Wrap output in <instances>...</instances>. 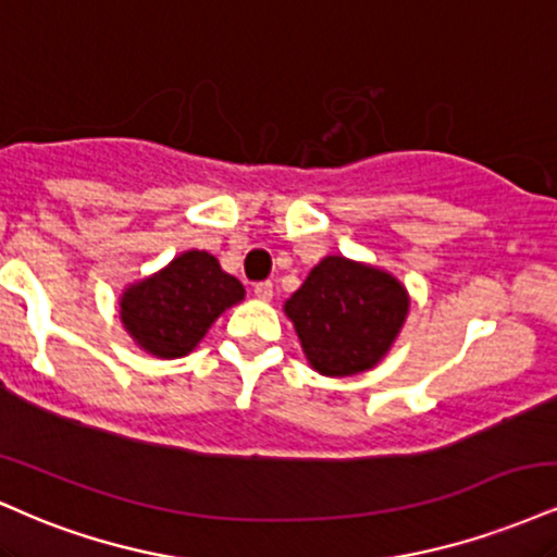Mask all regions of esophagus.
Listing matches in <instances>:
<instances>
[{"instance_id": "esophagus-1", "label": "esophagus", "mask_w": 557, "mask_h": 557, "mask_svg": "<svg viewBox=\"0 0 557 557\" xmlns=\"http://www.w3.org/2000/svg\"><path fill=\"white\" fill-rule=\"evenodd\" d=\"M253 296H257L259 300H272V296H274L272 283H257V285H253Z\"/></svg>"}]
</instances>
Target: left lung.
Returning a JSON list of instances; mask_svg holds the SVG:
<instances>
[{
	"label": "left lung",
	"mask_w": 557,
	"mask_h": 557,
	"mask_svg": "<svg viewBox=\"0 0 557 557\" xmlns=\"http://www.w3.org/2000/svg\"><path fill=\"white\" fill-rule=\"evenodd\" d=\"M410 296L394 274L345 257L321 259L285 300L308 363L321 376H355L388 352Z\"/></svg>",
	"instance_id": "left-lung-1"
}]
</instances>
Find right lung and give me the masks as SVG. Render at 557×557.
Here are the masks:
<instances>
[{
  "label": "right lung",
  "instance_id": "1",
  "mask_svg": "<svg viewBox=\"0 0 557 557\" xmlns=\"http://www.w3.org/2000/svg\"><path fill=\"white\" fill-rule=\"evenodd\" d=\"M246 290L207 251H184L165 270L129 285L122 296V324L156 358H184L212 321L244 300Z\"/></svg>",
  "mask_w": 557,
  "mask_h": 557
}]
</instances>
